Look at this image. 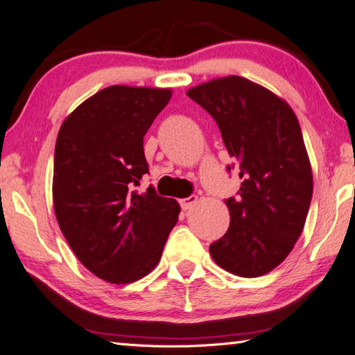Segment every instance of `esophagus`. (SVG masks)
Returning a JSON list of instances; mask_svg holds the SVG:
<instances>
[{"mask_svg": "<svg viewBox=\"0 0 355 355\" xmlns=\"http://www.w3.org/2000/svg\"><path fill=\"white\" fill-rule=\"evenodd\" d=\"M197 203V196H189V197H186V199H182L180 200V205H182V208L184 209H189V208H192Z\"/></svg>", "mask_w": 355, "mask_h": 355, "instance_id": "34e87169", "label": "esophagus"}]
</instances>
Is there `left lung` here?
I'll return each instance as SVG.
<instances>
[{
  "mask_svg": "<svg viewBox=\"0 0 355 355\" xmlns=\"http://www.w3.org/2000/svg\"><path fill=\"white\" fill-rule=\"evenodd\" d=\"M188 97L216 120L243 180L225 200L230 227L209 254L239 277L268 274L293 250L313 194L296 114L271 91L236 75L192 87Z\"/></svg>",
  "mask_w": 355,
  "mask_h": 355,
  "instance_id": "8db88e82",
  "label": "left lung"
}]
</instances>
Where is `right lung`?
I'll use <instances>...</instances> for the list:
<instances>
[{"instance_id": "obj_1", "label": "right lung", "mask_w": 355, "mask_h": 355, "mask_svg": "<svg viewBox=\"0 0 355 355\" xmlns=\"http://www.w3.org/2000/svg\"><path fill=\"white\" fill-rule=\"evenodd\" d=\"M171 97V89L110 86L83 101L58 133V224L78 260L110 284L152 271L178 220L175 199L153 186L135 191L148 173L144 136Z\"/></svg>"}]
</instances>
